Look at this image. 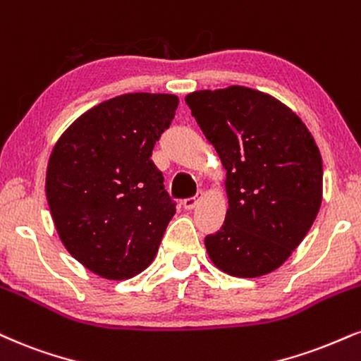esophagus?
Instances as JSON below:
<instances>
[{"label": "esophagus", "mask_w": 361, "mask_h": 361, "mask_svg": "<svg viewBox=\"0 0 361 361\" xmlns=\"http://www.w3.org/2000/svg\"><path fill=\"white\" fill-rule=\"evenodd\" d=\"M200 198H202V195H200V197L186 198V200H183V202H181V205H183V207L186 208V210H192V208L197 207V203H198Z\"/></svg>", "instance_id": "1"}]
</instances>
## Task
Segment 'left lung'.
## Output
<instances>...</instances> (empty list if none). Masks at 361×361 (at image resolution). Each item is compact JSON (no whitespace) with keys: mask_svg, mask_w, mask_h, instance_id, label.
<instances>
[{"mask_svg":"<svg viewBox=\"0 0 361 361\" xmlns=\"http://www.w3.org/2000/svg\"><path fill=\"white\" fill-rule=\"evenodd\" d=\"M225 168L222 228L205 238L208 257L233 277L279 269L310 232L323 200L314 137L286 104L244 85L185 97Z\"/></svg>","mask_w":361,"mask_h":361,"instance_id":"left-lung-1","label":"left lung"}]
</instances>
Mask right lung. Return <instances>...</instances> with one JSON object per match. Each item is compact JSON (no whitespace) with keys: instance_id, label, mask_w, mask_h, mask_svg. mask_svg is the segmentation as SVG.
Wrapping results in <instances>:
<instances>
[{"instance_id":"1","label":"right lung","mask_w":361,"mask_h":361,"mask_svg":"<svg viewBox=\"0 0 361 361\" xmlns=\"http://www.w3.org/2000/svg\"><path fill=\"white\" fill-rule=\"evenodd\" d=\"M178 102L173 94L117 95L77 117L51 149L45 193L56 233L104 279L145 271L175 215L151 153Z\"/></svg>"}]
</instances>
